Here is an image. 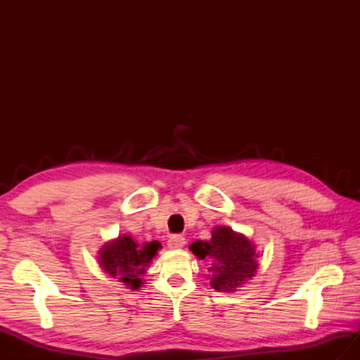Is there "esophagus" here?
I'll list each match as a JSON object with an SVG mask.
<instances>
[{"mask_svg":"<svg viewBox=\"0 0 360 360\" xmlns=\"http://www.w3.org/2000/svg\"><path fill=\"white\" fill-rule=\"evenodd\" d=\"M186 246V238L182 235H172L168 240V248L170 249H181Z\"/></svg>","mask_w":360,"mask_h":360,"instance_id":"1","label":"esophagus"}]
</instances>
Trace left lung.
<instances>
[{
	"instance_id": "obj_1",
	"label": "left lung",
	"mask_w": 360,
	"mask_h": 360,
	"mask_svg": "<svg viewBox=\"0 0 360 360\" xmlns=\"http://www.w3.org/2000/svg\"><path fill=\"white\" fill-rule=\"evenodd\" d=\"M190 249L200 259H209L210 286L221 292H233L258 269L255 244L231 227L218 226L209 241H195Z\"/></svg>"
}]
</instances>
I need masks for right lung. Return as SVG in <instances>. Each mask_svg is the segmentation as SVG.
<instances>
[{
  "label": "right lung",
  "instance_id": "add662e5",
  "mask_svg": "<svg viewBox=\"0 0 360 360\" xmlns=\"http://www.w3.org/2000/svg\"><path fill=\"white\" fill-rule=\"evenodd\" d=\"M159 248V241L139 246L129 235H120L119 238L105 243L98 250V264L112 278L136 290L142 286V277Z\"/></svg>",
  "mask_w": 360,
  "mask_h": 360
}]
</instances>
